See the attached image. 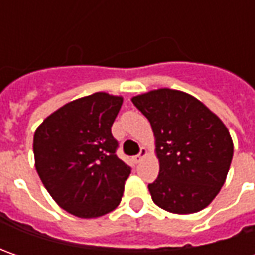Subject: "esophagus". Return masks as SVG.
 <instances>
[{"label": "esophagus", "instance_id": "1", "mask_svg": "<svg viewBox=\"0 0 255 255\" xmlns=\"http://www.w3.org/2000/svg\"><path fill=\"white\" fill-rule=\"evenodd\" d=\"M147 154V152H146V149H143L142 147V150H140V153L137 154V156H134V163H140L143 160V157Z\"/></svg>", "mask_w": 255, "mask_h": 255}]
</instances>
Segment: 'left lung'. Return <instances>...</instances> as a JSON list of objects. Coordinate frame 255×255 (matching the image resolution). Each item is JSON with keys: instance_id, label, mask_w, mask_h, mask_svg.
<instances>
[{"instance_id": "obj_1", "label": "left lung", "mask_w": 255, "mask_h": 255, "mask_svg": "<svg viewBox=\"0 0 255 255\" xmlns=\"http://www.w3.org/2000/svg\"><path fill=\"white\" fill-rule=\"evenodd\" d=\"M149 119L160 163L149 184L163 210L190 214L210 204L223 187L233 159V140L224 123L189 93L157 89L132 98Z\"/></svg>"}]
</instances>
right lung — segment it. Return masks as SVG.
<instances>
[{"label":"right lung","mask_w":255,"mask_h":255,"mask_svg":"<svg viewBox=\"0 0 255 255\" xmlns=\"http://www.w3.org/2000/svg\"><path fill=\"white\" fill-rule=\"evenodd\" d=\"M122 102V96L105 92L79 98L49 115L34 134L39 179L76 217H101L122 200L130 167L118 157L111 130Z\"/></svg>","instance_id":"right-lung-1"}]
</instances>
